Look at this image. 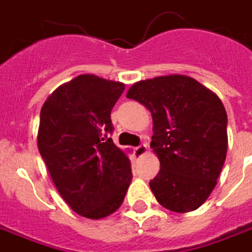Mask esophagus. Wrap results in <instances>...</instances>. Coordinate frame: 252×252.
Here are the masks:
<instances>
[{
  "mask_svg": "<svg viewBox=\"0 0 252 252\" xmlns=\"http://www.w3.org/2000/svg\"><path fill=\"white\" fill-rule=\"evenodd\" d=\"M134 153H135V155H138V157H142V155H144V154L147 153V144H139V146H136L135 148H134Z\"/></svg>",
  "mask_w": 252,
  "mask_h": 252,
  "instance_id": "1",
  "label": "esophagus"
}]
</instances>
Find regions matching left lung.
<instances>
[{
	"mask_svg": "<svg viewBox=\"0 0 252 252\" xmlns=\"http://www.w3.org/2000/svg\"><path fill=\"white\" fill-rule=\"evenodd\" d=\"M126 97L153 116L150 146L160 171L150 188L158 202L176 213L200 208L217 184L227 153V114L221 99L183 75L135 83Z\"/></svg>",
	"mask_w": 252,
	"mask_h": 252,
	"instance_id": "1",
	"label": "left lung"
}]
</instances>
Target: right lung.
Segmentation results:
<instances>
[{
    "label": "right lung",
    "instance_id": "add662e5",
    "mask_svg": "<svg viewBox=\"0 0 252 252\" xmlns=\"http://www.w3.org/2000/svg\"><path fill=\"white\" fill-rule=\"evenodd\" d=\"M124 91L118 81L80 75L40 110L39 153L63 200L91 220L114 213L132 179L130 159L109 138L110 113Z\"/></svg>",
    "mask_w": 252,
    "mask_h": 252
}]
</instances>
